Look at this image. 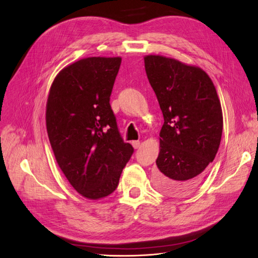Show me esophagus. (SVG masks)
<instances>
[{
	"label": "esophagus",
	"mask_w": 258,
	"mask_h": 258,
	"mask_svg": "<svg viewBox=\"0 0 258 258\" xmlns=\"http://www.w3.org/2000/svg\"><path fill=\"white\" fill-rule=\"evenodd\" d=\"M131 144H132V146H134L135 148H139L140 147V141H132Z\"/></svg>",
	"instance_id": "esophagus-1"
}]
</instances>
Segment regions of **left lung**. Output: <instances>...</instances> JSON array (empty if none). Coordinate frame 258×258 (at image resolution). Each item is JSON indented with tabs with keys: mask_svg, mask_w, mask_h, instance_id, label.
<instances>
[{
	"mask_svg": "<svg viewBox=\"0 0 258 258\" xmlns=\"http://www.w3.org/2000/svg\"><path fill=\"white\" fill-rule=\"evenodd\" d=\"M144 63L165 120L155 186L172 196H186L199 186L220 147V99L213 82L198 67L155 54L146 56Z\"/></svg>",
	"mask_w": 258,
	"mask_h": 258,
	"instance_id": "left-lung-1",
	"label": "left lung"
}]
</instances>
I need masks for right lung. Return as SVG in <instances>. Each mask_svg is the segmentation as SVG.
Masks as SVG:
<instances>
[{"label": "right lung", "instance_id": "right-lung-1", "mask_svg": "<svg viewBox=\"0 0 258 258\" xmlns=\"http://www.w3.org/2000/svg\"><path fill=\"white\" fill-rule=\"evenodd\" d=\"M121 58L90 57L61 70L46 106V127L62 172L82 196L97 200L118 186L135 150L122 140L110 97Z\"/></svg>", "mask_w": 258, "mask_h": 258}]
</instances>
